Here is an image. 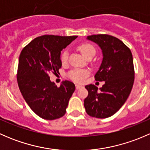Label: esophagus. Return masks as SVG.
Returning a JSON list of instances; mask_svg holds the SVG:
<instances>
[{
	"mask_svg": "<svg viewBox=\"0 0 150 150\" xmlns=\"http://www.w3.org/2000/svg\"><path fill=\"white\" fill-rule=\"evenodd\" d=\"M83 86H81V85H78V84H76L75 85V88H76V89H80L81 88H82Z\"/></svg>",
	"mask_w": 150,
	"mask_h": 150,
	"instance_id": "obj_1",
	"label": "esophagus"
}]
</instances>
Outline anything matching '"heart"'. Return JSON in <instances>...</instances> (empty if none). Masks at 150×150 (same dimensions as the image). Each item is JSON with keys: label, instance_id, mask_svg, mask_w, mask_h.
Returning a JSON list of instances; mask_svg holds the SVG:
<instances>
[{"label": "heart", "instance_id": "1", "mask_svg": "<svg viewBox=\"0 0 150 150\" xmlns=\"http://www.w3.org/2000/svg\"><path fill=\"white\" fill-rule=\"evenodd\" d=\"M80 51L81 54L84 56L86 58H88L90 56L93 55L96 53V50H95L94 47L92 45L89 44V43H82L78 46ZM68 59V51L67 50L65 49L61 55V61L63 64L67 62ZM88 75V72L86 69H75L71 70L70 72L68 73V76L73 80L74 81L78 83H82L83 82L85 78L87 77Z\"/></svg>", "mask_w": 150, "mask_h": 150}]
</instances>
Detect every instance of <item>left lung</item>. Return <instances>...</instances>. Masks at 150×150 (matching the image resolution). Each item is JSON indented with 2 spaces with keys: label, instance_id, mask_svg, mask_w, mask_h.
Returning a JSON list of instances; mask_svg holds the SVG:
<instances>
[{
  "label": "left lung",
  "instance_id": "1",
  "mask_svg": "<svg viewBox=\"0 0 150 150\" xmlns=\"http://www.w3.org/2000/svg\"><path fill=\"white\" fill-rule=\"evenodd\" d=\"M86 38L102 49V63L95 80L104 81L102 88L86 86L88 95L84 107L88 115L107 118L115 114L131 93L134 81V62L131 51L120 40L109 35H93Z\"/></svg>",
  "mask_w": 150,
  "mask_h": 150
}]
</instances>
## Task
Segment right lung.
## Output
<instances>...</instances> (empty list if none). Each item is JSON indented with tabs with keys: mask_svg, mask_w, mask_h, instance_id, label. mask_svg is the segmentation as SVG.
<instances>
[{
	"mask_svg": "<svg viewBox=\"0 0 150 150\" xmlns=\"http://www.w3.org/2000/svg\"><path fill=\"white\" fill-rule=\"evenodd\" d=\"M78 36L47 35L38 37L22 49L19 58L17 82L25 102L37 115L55 120L64 115L75 86L64 81L59 87L48 74L62 67L61 51Z\"/></svg>",
	"mask_w": 150,
	"mask_h": 150,
	"instance_id": "obj_1",
	"label": "right lung"
}]
</instances>
